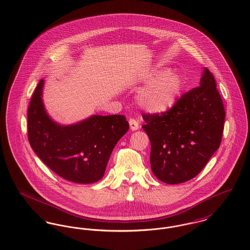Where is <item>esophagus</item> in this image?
Returning <instances> with one entry per match:
<instances>
[{"label": "esophagus", "instance_id": "34e87169", "mask_svg": "<svg viewBox=\"0 0 250 250\" xmlns=\"http://www.w3.org/2000/svg\"><path fill=\"white\" fill-rule=\"evenodd\" d=\"M128 122H129L131 130L136 131L139 129V123L136 120L134 119V118H130Z\"/></svg>", "mask_w": 250, "mask_h": 250}]
</instances>
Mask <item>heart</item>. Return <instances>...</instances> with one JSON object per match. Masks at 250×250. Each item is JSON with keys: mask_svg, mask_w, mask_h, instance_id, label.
<instances>
[{"mask_svg": "<svg viewBox=\"0 0 250 250\" xmlns=\"http://www.w3.org/2000/svg\"><path fill=\"white\" fill-rule=\"evenodd\" d=\"M143 83H150L138 96L139 104L153 113H163L175 106L184 90V79L178 72L155 67L143 76Z\"/></svg>", "mask_w": 250, "mask_h": 250, "instance_id": "obj_1", "label": "heart"}]
</instances>
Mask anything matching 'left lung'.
Masks as SVG:
<instances>
[{
	"label": "left lung",
	"mask_w": 250,
	"mask_h": 250,
	"mask_svg": "<svg viewBox=\"0 0 250 250\" xmlns=\"http://www.w3.org/2000/svg\"><path fill=\"white\" fill-rule=\"evenodd\" d=\"M225 116L214 75L207 68L200 86L182 95L172 108L143 114L155 177L175 185L197 176L220 146Z\"/></svg>",
	"instance_id": "left-lung-1"
}]
</instances>
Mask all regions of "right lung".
Masks as SVG:
<instances>
[{
	"label": "right lung",
	"mask_w": 250,
	"mask_h": 250,
	"mask_svg": "<svg viewBox=\"0 0 250 250\" xmlns=\"http://www.w3.org/2000/svg\"><path fill=\"white\" fill-rule=\"evenodd\" d=\"M41 80L28 107V139L37 156L62 178L91 184L103 177L116 143L128 131L124 115H93L72 125L48 117Z\"/></svg>",
	"instance_id": "1"
}]
</instances>
